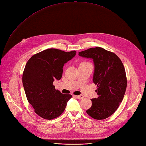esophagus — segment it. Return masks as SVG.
Listing matches in <instances>:
<instances>
[{
  "label": "esophagus",
  "instance_id": "obj_1",
  "mask_svg": "<svg viewBox=\"0 0 146 146\" xmlns=\"http://www.w3.org/2000/svg\"><path fill=\"white\" fill-rule=\"evenodd\" d=\"M79 100H82L84 98V96H75Z\"/></svg>",
  "mask_w": 146,
  "mask_h": 146
}]
</instances>
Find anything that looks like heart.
<instances>
[{
    "mask_svg": "<svg viewBox=\"0 0 146 146\" xmlns=\"http://www.w3.org/2000/svg\"><path fill=\"white\" fill-rule=\"evenodd\" d=\"M82 63H87V62H81L80 64H82Z\"/></svg>",
    "mask_w": 146,
    "mask_h": 146,
    "instance_id": "1",
    "label": "heart"
}]
</instances>
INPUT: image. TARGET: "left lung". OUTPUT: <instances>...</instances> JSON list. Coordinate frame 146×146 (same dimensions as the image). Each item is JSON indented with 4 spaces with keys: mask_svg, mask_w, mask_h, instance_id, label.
<instances>
[{
    "mask_svg": "<svg viewBox=\"0 0 146 146\" xmlns=\"http://www.w3.org/2000/svg\"><path fill=\"white\" fill-rule=\"evenodd\" d=\"M79 55L93 59L95 65L93 82L97 86L98 97L91 100L92 106L86 113L95 119H105L116 111L124 97L127 79L123 63L115 53L100 47Z\"/></svg>",
    "mask_w": 146,
    "mask_h": 146,
    "instance_id": "obj_1",
    "label": "left lung"
}]
</instances>
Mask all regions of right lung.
Instances as JSON below:
<instances>
[{"mask_svg":"<svg viewBox=\"0 0 146 146\" xmlns=\"http://www.w3.org/2000/svg\"><path fill=\"white\" fill-rule=\"evenodd\" d=\"M50 48L33 55L28 60L23 74V84L29 103L38 116L48 120L58 117L64 111L70 94L55 90L53 82L60 80L64 64L76 55Z\"/></svg>","mask_w":146,"mask_h":146,"instance_id":"obj_1","label":"right lung"}]
</instances>
